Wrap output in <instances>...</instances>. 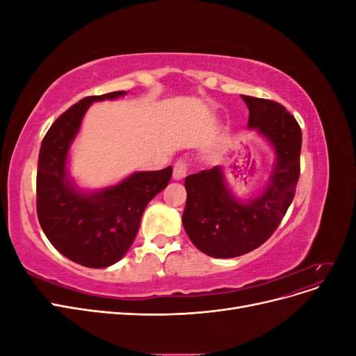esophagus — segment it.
I'll return each instance as SVG.
<instances>
[{
	"label": "esophagus",
	"mask_w": 356,
	"mask_h": 356,
	"mask_svg": "<svg viewBox=\"0 0 356 356\" xmlns=\"http://www.w3.org/2000/svg\"><path fill=\"white\" fill-rule=\"evenodd\" d=\"M187 170H188V165L186 163V161L178 160L174 166V174H172V177H174V179H177V181L184 179L187 175Z\"/></svg>",
	"instance_id": "esophagus-1"
}]
</instances>
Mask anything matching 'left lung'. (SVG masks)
Returning a JSON list of instances; mask_svg holds the SVG:
<instances>
[{"label": "left lung", "instance_id": "left-lung-1", "mask_svg": "<svg viewBox=\"0 0 356 356\" xmlns=\"http://www.w3.org/2000/svg\"><path fill=\"white\" fill-rule=\"evenodd\" d=\"M250 110L248 127L272 147L275 161L263 190L238 199L221 166L186 178L187 202L182 225L199 251L234 258L263 245L281 224L296 195L300 175L301 129L281 104L241 95Z\"/></svg>", "mask_w": 356, "mask_h": 356}]
</instances>
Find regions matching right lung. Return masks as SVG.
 Listing matches in <instances>:
<instances>
[{"label":"right lung","mask_w":356,"mask_h":356,"mask_svg":"<svg viewBox=\"0 0 356 356\" xmlns=\"http://www.w3.org/2000/svg\"><path fill=\"white\" fill-rule=\"evenodd\" d=\"M126 93L89 96L74 104L51 124L40 148L37 213L41 229L63 257L92 268L122 260L135 241L147 204L172 177V166L139 170L99 190H84L71 178L70 149L89 106Z\"/></svg>","instance_id":"1"}]
</instances>
